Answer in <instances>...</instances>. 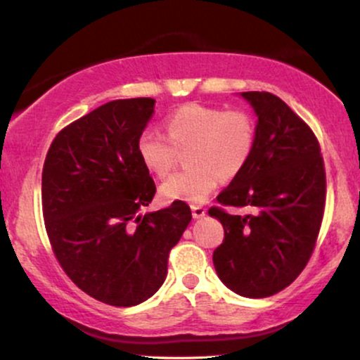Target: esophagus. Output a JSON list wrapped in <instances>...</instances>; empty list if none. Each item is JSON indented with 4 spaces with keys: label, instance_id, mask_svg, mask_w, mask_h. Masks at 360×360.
Returning a JSON list of instances; mask_svg holds the SVG:
<instances>
[{
    "label": "esophagus",
    "instance_id": "34e87169",
    "mask_svg": "<svg viewBox=\"0 0 360 360\" xmlns=\"http://www.w3.org/2000/svg\"><path fill=\"white\" fill-rule=\"evenodd\" d=\"M191 212H193V218H196V220H200V218H203L206 214V210L200 205H193Z\"/></svg>",
    "mask_w": 360,
    "mask_h": 360
}]
</instances>
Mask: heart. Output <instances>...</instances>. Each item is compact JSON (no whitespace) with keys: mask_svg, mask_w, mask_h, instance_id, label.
I'll use <instances>...</instances> for the list:
<instances>
[{"mask_svg":"<svg viewBox=\"0 0 360 360\" xmlns=\"http://www.w3.org/2000/svg\"><path fill=\"white\" fill-rule=\"evenodd\" d=\"M166 134L146 130L137 140L142 164L152 174L166 177L179 152H186L188 169L160 186L167 201L203 203L223 179L245 169L255 148L257 128L243 110L223 111L217 106L189 103L166 118Z\"/></svg>","mask_w":360,"mask_h":360,"instance_id":"1","label":"heart"}]
</instances>
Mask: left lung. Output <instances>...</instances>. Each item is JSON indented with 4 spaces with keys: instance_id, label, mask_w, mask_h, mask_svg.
I'll return each mask as SVG.
<instances>
[{
    "instance_id": "obj_1",
    "label": "left lung",
    "mask_w": 360,
    "mask_h": 360,
    "mask_svg": "<svg viewBox=\"0 0 360 360\" xmlns=\"http://www.w3.org/2000/svg\"><path fill=\"white\" fill-rule=\"evenodd\" d=\"M257 117L255 148L245 169L218 194L225 206L254 214L208 210L225 230L213 252L218 278L245 298H267L289 286L308 264L325 208V167L315 134L281 98L240 93Z\"/></svg>"
}]
</instances>
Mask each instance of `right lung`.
<instances>
[{"instance_id": "right-lung-1", "label": "right lung", "mask_w": 360, "mask_h": 360, "mask_svg": "<svg viewBox=\"0 0 360 360\" xmlns=\"http://www.w3.org/2000/svg\"><path fill=\"white\" fill-rule=\"evenodd\" d=\"M155 100H115L57 134L42 171L45 229L57 260L77 288L111 307L150 298L167 276V257L191 221L174 201L140 213L155 184L137 140Z\"/></svg>"}]
</instances>
